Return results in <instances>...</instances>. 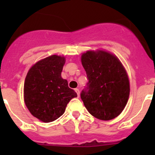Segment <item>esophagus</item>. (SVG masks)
<instances>
[{
  "mask_svg": "<svg viewBox=\"0 0 155 155\" xmlns=\"http://www.w3.org/2000/svg\"><path fill=\"white\" fill-rule=\"evenodd\" d=\"M75 91H76V94H77L78 97H79V96H80V93H79V88H75Z\"/></svg>",
  "mask_w": 155,
  "mask_h": 155,
  "instance_id": "1",
  "label": "esophagus"
}]
</instances>
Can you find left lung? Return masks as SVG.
<instances>
[{"mask_svg": "<svg viewBox=\"0 0 155 155\" xmlns=\"http://www.w3.org/2000/svg\"><path fill=\"white\" fill-rule=\"evenodd\" d=\"M88 82L81 99L91 115L108 121L121 114L130 95L125 69L118 58L103 50L87 51L81 58Z\"/></svg>", "mask_w": 155, "mask_h": 155, "instance_id": "8db88e82", "label": "left lung"}]
</instances>
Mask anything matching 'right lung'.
Listing matches in <instances>:
<instances>
[{
  "label": "right lung",
  "mask_w": 155,
  "mask_h": 155,
  "mask_svg": "<svg viewBox=\"0 0 155 155\" xmlns=\"http://www.w3.org/2000/svg\"><path fill=\"white\" fill-rule=\"evenodd\" d=\"M64 64V57L53 54L37 62L26 76L25 103L31 115L43 122L58 119L70 100L77 97L61 77Z\"/></svg>",
  "instance_id": "add662e5"
}]
</instances>
